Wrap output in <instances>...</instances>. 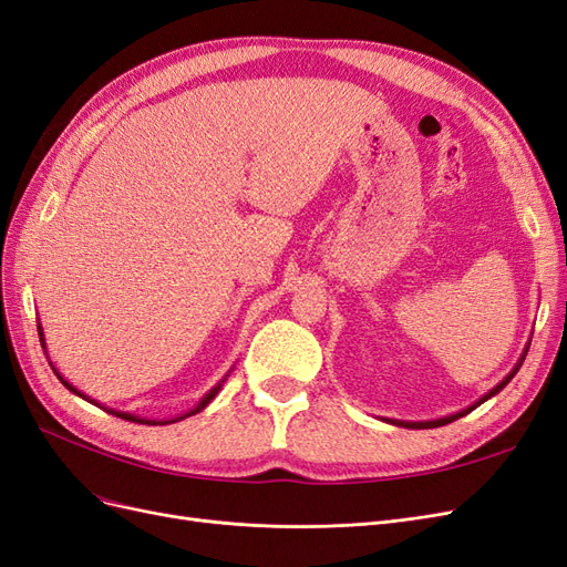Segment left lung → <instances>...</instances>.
I'll use <instances>...</instances> for the list:
<instances>
[{"label": "left lung", "instance_id": "1", "mask_svg": "<svg viewBox=\"0 0 567 567\" xmlns=\"http://www.w3.org/2000/svg\"><path fill=\"white\" fill-rule=\"evenodd\" d=\"M525 354H527V350H525ZM525 354L520 357V364H523V359H525ZM520 364L516 367V369H513L508 375H506V379L499 383V385H496V388H492L487 394H485V398L483 400H480L477 404H473V406H468L466 411H458V414H454V416H447V419H440V421H425V423H404V421H390V423H398V425H404V427H437V425H447V423H452V421H456V419H461V416H466L468 414V411H473L475 406H480V404H483V402H487L489 398H492V394H496V392H499L502 388H506V383L513 379V375H516V371L520 369Z\"/></svg>", "mask_w": 567, "mask_h": 567}]
</instances>
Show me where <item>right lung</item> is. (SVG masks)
Here are the masks:
<instances>
[{
    "mask_svg": "<svg viewBox=\"0 0 567 567\" xmlns=\"http://www.w3.org/2000/svg\"><path fill=\"white\" fill-rule=\"evenodd\" d=\"M40 336H42V331H40ZM42 340V346H44V338H40ZM59 375V373H56ZM59 379H61V383L68 388V390H73L75 394H80V398H84V394L82 392H78L71 383H68V381H63V375H59ZM217 390H219V385L217 388H213L208 394H205V398L198 402V406L196 409H192V411H186V414L184 416H179V419H173V421H146V419H140V416H132V414H123V411H109V414H115V416H120V419H125V421H134V423H148V425H156V423H175V421H182V419H186V416H194V414H198V411H203L205 406H208L210 404V400L215 398V394H217ZM84 400H87V398H84ZM92 402V400H90Z\"/></svg>",
    "mask_w": 567,
    "mask_h": 567,
    "instance_id": "obj_1",
    "label": "right lung"
}]
</instances>
